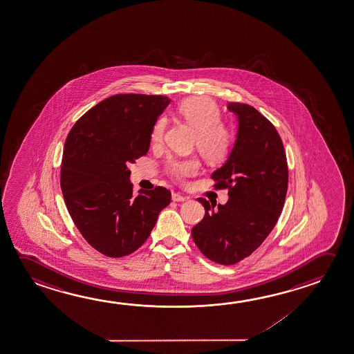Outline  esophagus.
Listing matches in <instances>:
<instances>
[{"instance_id":"34e87169","label":"esophagus","mask_w":354,"mask_h":354,"mask_svg":"<svg viewBox=\"0 0 354 354\" xmlns=\"http://www.w3.org/2000/svg\"><path fill=\"white\" fill-rule=\"evenodd\" d=\"M171 200L173 201H175V203H184V201H186L187 200V197L183 196L181 194H179V192H174L173 195H171Z\"/></svg>"}]
</instances>
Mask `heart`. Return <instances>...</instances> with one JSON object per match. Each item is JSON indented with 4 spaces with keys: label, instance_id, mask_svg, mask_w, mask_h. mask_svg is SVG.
I'll return each mask as SVG.
<instances>
[{
    "label": "heart",
    "instance_id": "1",
    "mask_svg": "<svg viewBox=\"0 0 354 354\" xmlns=\"http://www.w3.org/2000/svg\"><path fill=\"white\" fill-rule=\"evenodd\" d=\"M178 112L197 133V149L206 160L217 162L226 159L232 149L233 137L230 129L221 124L218 106L205 96L185 100L179 104ZM167 129V118L159 117L151 128V140L160 143ZM170 174L175 178H185L196 174L198 162L194 158L171 159L168 164Z\"/></svg>",
    "mask_w": 354,
    "mask_h": 354
}]
</instances>
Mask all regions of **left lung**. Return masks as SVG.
I'll list each match as a JSON object with an SVG mask.
<instances>
[{
    "label": "left lung",
    "instance_id": "8db88e82",
    "mask_svg": "<svg viewBox=\"0 0 354 354\" xmlns=\"http://www.w3.org/2000/svg\"><path fill=\"white\" fill-rule=\"evenodd\" d=\"M237 117L232 151L211 178L214 187H228L225 205L197 198L205 216L192 236L205 257L232 266L252 254L277 225L288 190V162L275 127L250 104L228 102Z\"/></svg>",
    "mask_w": 354,
    "mask_h": 354
}]
</instances>
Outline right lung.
<instances>
[{"instance_id": "1", "label": "right lung", "mask_w": 354, "mask_h": 354, "mask_svg": "<svg viewBox=\"0 0 354 354\" xmlns=\"http://www.w3.org/2000/svg\"><path fill=\"white\" fill-rule=\"evenodd\" d=\"M169 104L160 95H113L87 111L65 140L66 209L87 243L111 258L138 250L171 200L162 186L136 196L127 167L149 151L151 128Z\"/></svg>"}]
</instances>
